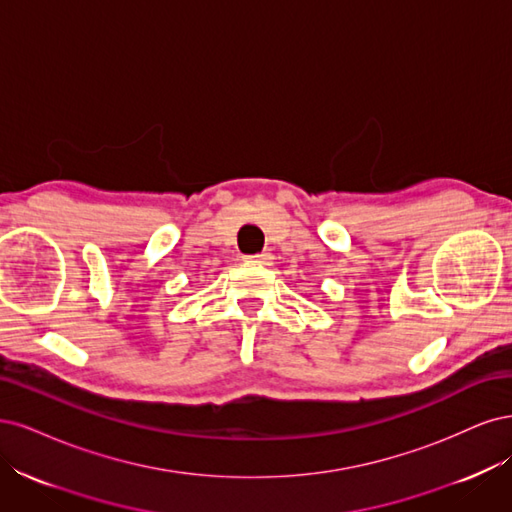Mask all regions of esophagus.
I'll return each mask as SVG.
<instances>
[{
    "label": "esophagus",
    "mask_w": 512,
    "mask_h": 512,
    "mask_svg": "<svg viewBox=\"0 0 512 512\" xmlns=\"http://www.w3.org/2000/svg\"><path fill=\"white\" fill-rule=\"evenodd\" d=\"M272 255L270 253H259V255H251V257H246V261H251V263H259V266H272Z\"/></svg>",
    "instance_id": "obj_1"
}]
</instances>
